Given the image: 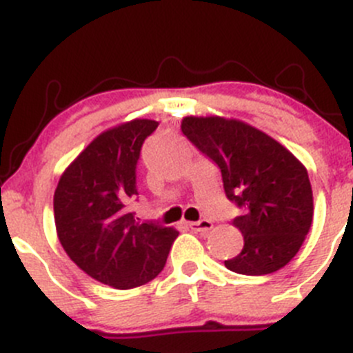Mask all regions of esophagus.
<instances>
[{"label":"esophagus","instance_id":"1","mask_svg":"<svg viewBox=\"0 0 353 353\" xmlns=\"http://www.w3.org/2000/svg\"><path fill=\"white\" fill-rule=\"evenodd\" d=\"M213 227V223L210 220H199V222H190V229L193 232H208Z\"/></svg>","mask_w":353,"mask_h":353}]
</instances>
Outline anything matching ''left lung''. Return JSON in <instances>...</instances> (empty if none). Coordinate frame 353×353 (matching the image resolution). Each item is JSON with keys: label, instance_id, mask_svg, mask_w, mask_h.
I'll list each match as a JSON object with an SVG mask.
<instances>
[{"label": "left lung", "instance_id": "1", "mask_svg": "<svg viewBox=\"0 0 353 353\" xmlns=\"http://www.w3.org/2000/svg\"><path fill=\"white\" fill-rule=\"evenodd\" d=\"M181 130L219 165L225 196L243 215L234 225L244 248L225 266L241 275H268L301 249L312 223V190L305 167L283 145L243 121L186 116Z\"/></svg>", "mask_w": 353, "mask_h": 353}]
</instances>
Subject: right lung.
<instances>
[{"instance_id": "right-lung-1", "label": "right lung", "mask_w": 353, "mask_h": 353, "mask_svg": "<svg viewBox=\"0 0 353 353\" xmlns=\"http://www.w3.org/2000/svg\"><path fill=\"white\" fill-rule=\"evenodd\" d=\"M157 126L133 119L99 134L71 162L54 193L56 230L66 254L88 276L119 290L154 280L179 236L131 212L141 145Z\"/></svg>"}]
</instances>
